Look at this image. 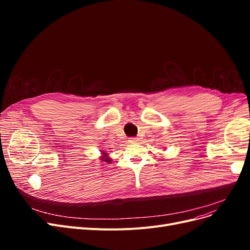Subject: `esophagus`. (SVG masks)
I'll return each mask as SVG.
<instances>
[{"mask_svg": "<svg viewBox=\"0 0 250 250\" xmlns=\"http://www.w3.org/2000/svg\"><path fill=\"white\" fill-rule=\"evenodd\" d=\"M139 138H131L130 140H129V142H132V143H134V142H139Z\"/></svg>", "mask_w": 250, "mask_h": 250, "instance_id": "esophagus-1", "label": "esophagus"}]
</instances>
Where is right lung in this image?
Instances as JSON below:
<instances>
[{
  "label": "right lung",
  "instance_id": "1",
  "mask_svg": "<svg viewBox=\"0 0 250 250\" xmlns=\"http://www.w3.org/2000/svg\"><path fill=\"white\" fill-rule=\"evenodd\" d=\"M102 154H103V156H102V161H104V162H110V160H109V158L107 157L106 153H103V152H102Z\"/></svg>",
  "mask_w": 250,
  "mask_h": 250
}]
</instances>
